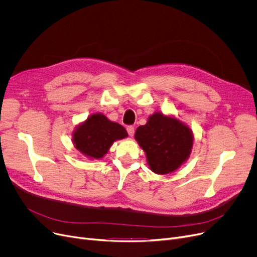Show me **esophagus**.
Wrapping results in <instances>:
<instances>
[{"label":"esophagus","instance_id":"obj_1","mask_svg":"<svg viewBox=\"0 0 257 257\" xmlns=\"http://www.w3.org/2000/svg\"><path fill=\"white\" fill-rule=\"evenodd\" d=\"M127 131H128L129 137H133L134 136V131H136V129H134L133 126H128L127 127Z\"/></svg>","mask_w":257,"mask_h":257}]
</instances>
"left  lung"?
Wrapping results in <instances>:
<instances>
[{
	"label": "left lung",
	"instance_id": "8db88e82",
	"mask_svg": "<svg viewBox=\"0 0 257 257\" xmlns=\"http://www.w3.org/2000/svg\"><path fill=\"white\" fill-rule=\"evenodd\" d=\"M136 140L146 152L150 169L156 174L176 171L188 158L193 148V132L177 118L153 113L147 124L136 131Z\"/></svg>",
	"mask_w": 257,
	"mask_h": 257
}]
</instances>
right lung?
<instances>
[{
  "instance_id": "add662e5",
  "label": "right lung",
  "mask_w": 257,
  "mask_h": 257,
  "mask_svg": "<svg viewBox=\"0 0 257 257\" xmlns=\"http://www.w3.org/2000/svg\"><path fill=\"white\" fill-rule=\"evenodd\" d=\"M128 137L126 129L108 119L102 113H94L79 125L73 133L76 149L88 158H102L111 145Z\"/></svg>"
}]
</instances>
